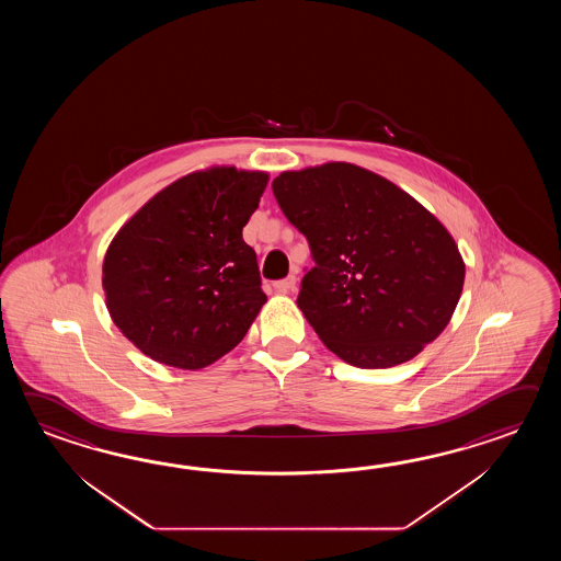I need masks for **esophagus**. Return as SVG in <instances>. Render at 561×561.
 Instances as JSON below:
<instances>
[{"label":"esophagus","mask_w":561,"mask_h":561,"mask_svg":"<svg viewBox=\"0 0 561 561\" xmlns=\"http://www.w3.org/2000/svg\"><path fill=\"white\" fill-rule=\"evenodd\" d=\"M295 285H297V278L290 275L283 278V280H276L273 286H275L276 293H290V290L295 288Z\"/></svg>","instance_id":"1"}]
</instances>
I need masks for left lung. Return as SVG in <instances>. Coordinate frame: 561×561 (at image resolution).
I'll return each instance as SVG.
<instances>
[{
    "mask_svg": "<svg viewBox=\"0 0 561 561\" xmlns=\"http://www.w3.org/2000/svg\"><path fill=\"white\" fill-rule=\"evenodd\" d=\"M273 192L314 261L300 280L298 309L336 357L387 369L442 334L466 264L415 198L345 162L283 172Z\"/></svg>",
    "mask_w": 561,
    "mask_h": 561,
    "instance_id": "1",
    "label": "left lung"
}]
</instances>
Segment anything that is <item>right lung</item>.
Segmentation results:
<instances>
[{
	"label": "right lung",
	"instance_id": "add662e5",
	"mask_svg": "<svg viewBox=\"0 0 561 561\" xmlns=\"http://www.w3.org/2000/svg\"><path fill=\"white\" fill-rule=\"evenodd\" d=\"M268 176L213 168L176 180L131 216L104 259L112 321L144 355L203 369L232 351L266 302L242 240Z\"/></svg>",
	"mask_w": 561,
	"mask_h": 561
}]
</instances>
